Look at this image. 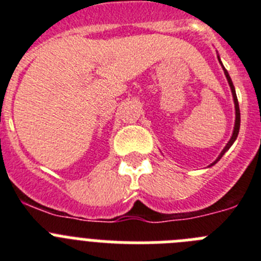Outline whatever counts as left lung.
I'll list each match as a JSON object with an SVG mask.
<instances>
[{
  "instance_id": "1",
  "label": "left lung",
  "mask_w": 261,
  "mask_h": 261,
  "mask_svg": "<svg viewBox=\"0 0 261 261\" xmlns=\"http://www.w3.org/2000/svg\"><path fill=\"white\" fill-rule=\"evenodd\" d=\"M218 60H220V57H218ZM220 62H221V60H220ZM221 65H222V64H221ZM222 68H223V65H222ZM223 73H225L226 78H227V82H229V85H230V89H231L232 98H234V105H235V124H234V130H232V136H231V138H230V141L227 142V144H226V146L223 147V150L221 151V154H220V155H218V158H217L216 161H214V162L212 163L211 166L216 165V163L218 162V161H220L221 158H222V155H223V154H225L226 151L229 150V149H230V146H231V145L234 144V141H235V140H237V137H238L239 128H241V111H239L238 98H237V94H235L234 85H232V81H231V78H230L229 73H227V70H226L225 68H223ZM211 166H209V167H211Z\"/></svg>"
}]
</instances>
